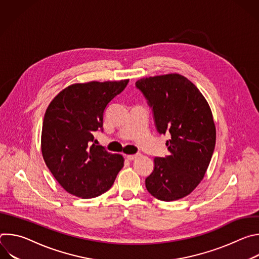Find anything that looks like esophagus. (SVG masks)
Instances as JSON below:
<instances>
[{
  "label": "esophagus",
  "instance_id": "1",
  "mask_svg": "<svg viewBox=\"0 0 259 259\" xmlns=\"http://www.w3.org/2000/svg\"><path fill=\"white\" fill-rule=\"evenodd\" d=\"M139 156H140L139 154H134V155H127V156H126V158H127L128 160H134V159H137Z\"/></svg>",
  "mask_w": 259,
  "mask_h": 259
}]
</instances>
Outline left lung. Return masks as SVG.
Here are the masks:
<instances>
[{"label":"left lung","mask_w":259,"mask_h":259,"mask_svg":"<svg viewBox=\"0 0 259 259\" xmlns=\"http://www.w3.org/2000/svg\"><path fill=\"white\" fill-rule=\"evenodd\" d=\"M136 88L152 108L169 156L154 159V170L145 178L153 197L170 202L190 195L203 179L216 140L211 109L199 89L187 78L170 73L137 81Z\"/></svg>","instance_id":"8db88e82"}]
</instances>
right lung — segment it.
I'll return each instance as SVG.
<instances>
[{
    "mask_svg": "<svg viewBox=\"0 0 259 259\" xmlns=\"http://www.w3.org/2000/svg\"><path fill=\"white\" fill-rule=\"evenodd\" d=\"M129 80L70 85L49 104L43 120L42 154L52 175L69 194L83 199L108 191L124 166L121 155L96 145L108 103Z\"/></svg>",
    "mask_w": 259,
    "mask_h": 259,
    "instance_id": "add662e5",
    "label": "right lung"
}]
</instances>
